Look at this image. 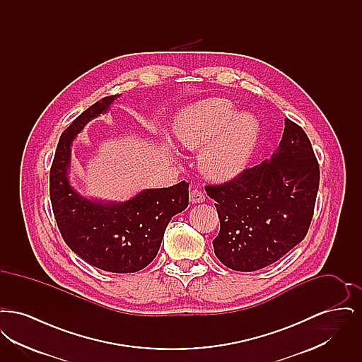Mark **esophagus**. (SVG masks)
Listing matches in <instances>:
<instances>
[{"instance_id":"obj_1","label":"esophagus","mask_w":362,"mask_h":362,"mask_svg":"<svg viewBox=\"0 0 362 362\" xmlns=\"http://www.w3.org/2000/svg\"><path fill=\"white\" fill-rule=\"evenodd\" d=\"M205 201V194L201 189H192L189 192V202L191 204H202Z\"/></svg>"}]
</instances>
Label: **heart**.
Here are the masks:
<instances>
[{"instance_id": "b5f03b06", "label": "heart", "mask_w": 362, "mask_h": 362, "mask_svg": "<svg viewBox=\"0 0 362 362\" xmlns=\"http://www.w3.org/2000/svg\"><path fill=\"white\" fill-rule=\"evenodd\" d=\"M175 141L201 151L199 170L216 182H226L243 173L258 145L259 123L250 114H239L223 98H207L186 107L173 122Z\"/></svg>"}]
</instances>
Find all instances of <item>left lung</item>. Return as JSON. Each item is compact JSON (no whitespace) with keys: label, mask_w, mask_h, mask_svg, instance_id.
Segmentation results:
<instances>
[{"label":"left lung","mask_w":362,"mask_h":362,"mask_svg":"<svg viewBox=\"0 0 362 362\" xmlns=\"http://www.w3.org/2000/svg\"><path fill=\"white\" fill-rule=\"evenodd\" d=\"M319 177L310 138L286 118L272 158L205 187L220 218L216 257L232 270L255 272L288 254L308 232Z\"/></svg>","instance_id":"8db88e82"}]
</instances>
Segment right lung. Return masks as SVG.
Segmentation results:
<instances>
[{
    "instance_id": "add662e5",
    "label": "right lung",
    "mask_w": 362,
    "mask_h": 362,
    "mask_svg": "<svg viewBox=\"0 0 362 362\" xmlns=\"http://www.w3.org/2000/svg\"><path fill=\"white\" fill-rule=\"evenodd\" d=\"M118 96L92 104L62 133L50 170V199L59 232L73 252L104 272L136 273L155 259L173 216L189 206V183L142 189L126 202L89 199L73 189L68 177L71 142Z\"/></svg>"
}]
</instances>
